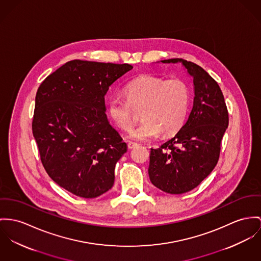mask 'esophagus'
I'll use <instances>...</instances> for the list:
<instances>
[{
    "label": "esophagus",
    "instance_id": "34e87169",
    "mask_svg": "<svg viewBox=\"0 0 261 261\" xmlns=\"http://www.w3.org/2000/svg\"><path fill=\"white\" fill-rule=\"evenodd\" d=\"M127 146H128V148H129V149H133V148L137 147V146H138V144H137V143H135V142H131V141H129V142H128V144H127Z\"/></svg>",
    "mask_w": 261,
    "mask_h": 261
}]
</instances>
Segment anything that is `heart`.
<instances>
[{
    "label": "heart",
    "mask_w": 261,
    "mask_h": 261,
    "mask_svg": "<svg viewBox=\"0 0 261 261\" xmlns=\"http://www.w3.org/2000/svg\"><path fill=\"white\" fill-rule=\"evenodd\" d=\"M123 91L127 100L110 98L107 113L117 127L129 130L136 119L135 110H142L144 120L130 131L131 139L148 141L159 137L161 133L175 134L186 120L191 94L181 80L142 75L129 82Z\"/></svg>",
    "instance_id": "b5f03b06"
}]
</instances>
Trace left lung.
I'll list each match as a JSON object with an SVG mask.
<instances>
[{"label":"left lung","mask_w":261,"mask_h":261,"mask_svg":"<svg viewBox=\"0 0 261 261\" xmlns=\"http://www.w3.org/2000/svg\"><path fill=\"white\" fill-rule=\"evenodd\" d=\"M161 62H180L194 80L195 97L188 120L172 139L151 149L148 169L155 187L180 195L198 187L216 167L228 112L218 82L201 66L181 59Z\"/></svg>","instance_id":"left-lung-1"}]
</instances>
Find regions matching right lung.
<instances>
[{
	"mask_svg": "<svg viewBox=\"0 0 261 261\" xmlns=\"http://www.w3.org/2000/svg\"><path fill=\"white\" fill-rule=\"evenodd\" d=\"M132 68L70 60L38 89L33 134L40 160L53 180L77 197L93 199L113 187L127 144L107 119L104 96Z\"/></svg>",
	"mask_w": 261,
	"mask_h": 261,
	"instance_id": "1",
	"label": "right lung"
}]
</instances>
